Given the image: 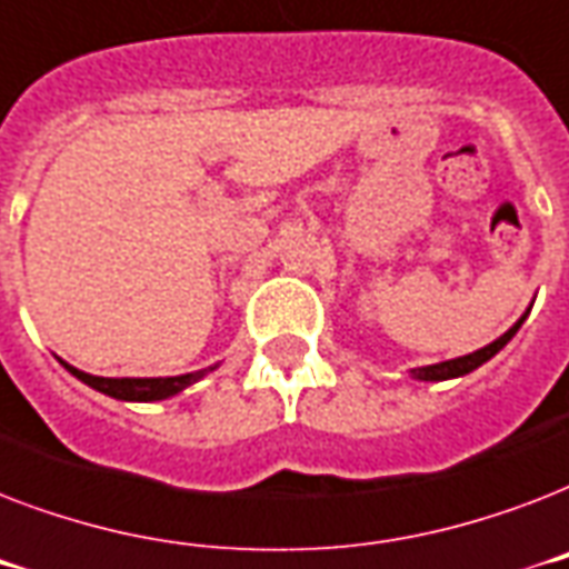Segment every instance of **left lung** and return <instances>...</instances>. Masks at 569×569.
<instances>
[{"instance_id": "8db88e82", "label": "left lung", "mask_w": 569, "mask_h": 569, "mask_svg": "<svg viewBox=\"0 0 569 569\" xmlns=\"http://www.w3.org/2000/svg\"><path fill=\"white\" fill-rule=\"evenodd\" d=\"M526 321V316H522L517 325H513L505 337H499L496 342H490V346H485L481 351H472V355L467 357H458V360H446V363H437V366H425V369H413V375L419 380H446V378H460V375H469L472 369H478L481 363H487L490 357L499 355L508 342H511V337L520 330V325Z\"/></svg>"}]
</instances>
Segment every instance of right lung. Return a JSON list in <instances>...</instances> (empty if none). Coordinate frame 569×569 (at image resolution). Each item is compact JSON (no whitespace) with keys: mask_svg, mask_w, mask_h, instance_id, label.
<instances>
[{"mask_svg":"<svg viewBox=\"0 0 569 569\" xmlns=\"http://www.w3.org/2000/svg\"><path fill=\"white\" fill-rule=\"evenodd\" d=\"M64 369L79 380H84L88 387L100 389V392L111 398H120V401H159V398L177 396V392H182V389L191 387L194 380H200L209 372V369H200V372L177 375V378H97V375L79 372L70 363H64Z\"/></svg>","mask_w":569,"mask_h":569,"instance_id":"add662e5","label":"right lung"}]
</instances>
